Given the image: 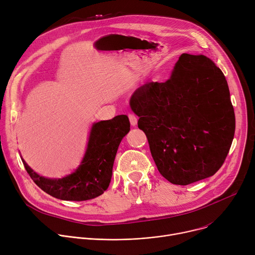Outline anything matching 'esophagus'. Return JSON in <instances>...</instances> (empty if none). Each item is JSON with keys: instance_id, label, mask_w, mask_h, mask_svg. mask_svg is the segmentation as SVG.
<instances>
[{"instance_id": "obj_1", "label": "esophagus", "mask_w": 255, "mask_h": 255, "mask_svg": "<svg viewBox=\"0 0 255 255\" xmlns=\"http://www.w3.org/2000/svg\"><path fill=\"white\" fill-rule=\"evenodd\" d=\"M128 119H129L130 125H131L132 127H135L136 124H137V119H136V117H135L134 115H132V113H129V115H128Z\"/></svg>"}]
</instances>
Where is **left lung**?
Returning a JSON list of instances; mask_svg holds the SVG:
<instances>
[{"label": "left lung", "instance_id": "obj_1", "mask_svg": "<svg viewBox=\"0 0 255 255\" xmlns=\"http://www.w3.org/2000/svg\"><path fill=\"white\" fill-rule=\"evenodd\" d=\"M129 104L168 181L187 185L222 167L234 137L235 113L226 78L207 56L181 54L170 79L144 84Z\"/></svg>", "mask_w": 255, "mask_h": 255}]
</instances>
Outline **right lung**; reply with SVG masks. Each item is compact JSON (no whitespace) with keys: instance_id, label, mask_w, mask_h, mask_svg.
I'll use <instances>...</instances> for the list:
<instances>
[{"instance_id":"obj_1","label":"right lung","mask_w":255,"mask_h":255,"mask_svg":"<svg viewBox=\"0 0 255 255\" xmlns=\"http://www.w3.org/2000/svg\"><path fill=\"white\" fill-rule=\"evenodd\" d=\"M129 127L127 116H118L94 124L82 164L74 173L62 179L38 175L22 159L23 165L35 184L55 199L74 202L95 199L109 186L113 162Z\"/></svg>"}]
</instances>
